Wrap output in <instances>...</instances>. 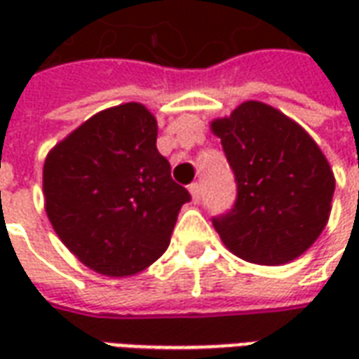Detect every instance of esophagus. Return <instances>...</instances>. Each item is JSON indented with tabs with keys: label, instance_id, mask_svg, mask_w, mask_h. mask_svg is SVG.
Here are the masks:
<instances>
[{
	"label": "esophagus",
	"instance_id": "obj_1",
	"mask_svg": "<svg viewBox=\"0 0 359 359\" xmlns=\"http://www.w3.org/2000/svg\"><path fill=\"white\" fill-rule=\"evenodd\" d=\"M190 194H192V200H194L196 203L202 200V184H198V182H194V184H190Z\"/></svg>",
	"mask_w": 359,
	"mask_h": 359
}]
</instances>
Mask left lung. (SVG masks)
<instances>
[{
	"instance_id": "left-lung-1",
	"label": "left lung",
	"mask_w": 359,
	"mask_h": 359,
	"mask_svg": "<svg viewBox=\"0 0 359 359\" xmlns=\"http://www.w3.org/2000/svg\"><path fill=\"white\" fill-rule=\"evenodd\" d=\"M211 130L236 180V202L213 226L234 256L257 265L292 262L323 233L334 177L313 138L262 102H244Z\"/></svg>"
}]
</instances>
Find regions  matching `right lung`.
I'll return each mask as SVG.
<instances>
[{"label": "right lung", "instance_id": "1", "mask_svg": "<svg viewBox=\"0 0 359 359\" xmlns=\"http://www.w3.org/2000/svg\"><path fill=\"white\" fill-rule=\"evenodd\" d=\"M157 121L142 103L100 111L43 163L46 213L61 242L107 277H130L163 256L184 187L156 146Z\"/></svg>", "mask_w": 359, "mask_h": 359}]
</instances>
